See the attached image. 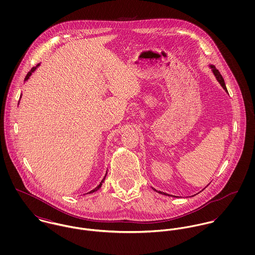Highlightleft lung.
<instances>
[{
    "label": "left lung",
    "instance_id": "obj_1",
    "mask_svg": "<svg viewBox=\"0 0 255 255\" xmlns=\"http://www.w3.org/2000/svg\"><path fill=\"white\" fill-rule=\"evenodd\" d=\"M211 68L213 69V73L214 74L216 75V77H217V79L219 80V82L221 83V85L223 86V88L224 89H226V91H228L227 90V87H226V84H225V81H224V78H223V76L221 75V73L219 72L218 70L215 68V67H213V66H211ZM157 191V190H156ZM159 193H161V194H165V195H169V194H167V193H164V192H162V191H158Z\"/></svg>",
    "mask_w": 255,
    "mask_h": 255
}]
</instances>
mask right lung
Here are the masks:
<instances>
[{
	"label": "right lung",
	"mask_w": 255,
	"mask_h": 255,
	"mask_svg": "<svg viewBox=\"0 0 255 255\" xmlns=\"http://www.w3.org/2000/svg\"><path fill=\"white\" fill-rule=\"evenodd\" d=\"M35 69H36V68H35V67H34V68H32V69H31V71H30V72H29V73H27V74H26V76H25V80H27V79H28V78H29V76H30V75H31V73H33V72H34V71H35ZM106 175H107V174H106ZM105 178H106V176H105V177H104V179H103V180H102V182H100V184H99V185H98V186H96V187H95V188H94V189H92V190H91V191H90V192H88V193H92V192H94V191H96V190H97V189H99V188H100V187H101V185H102V182H104V180H105Z\"/></svg>",
	"instance_id": "obj_1"
}]
</instances>
